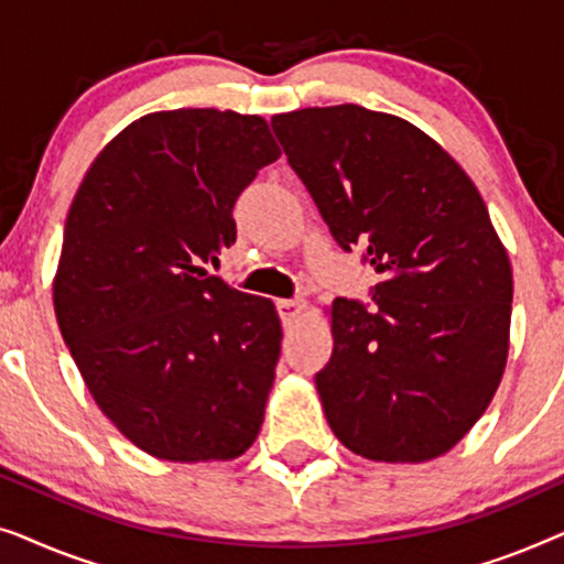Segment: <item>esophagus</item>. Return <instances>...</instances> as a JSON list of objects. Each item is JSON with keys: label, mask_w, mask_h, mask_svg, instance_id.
Returning a JSON list of instances; mask_svg holds the SVG:
<instances>
[{"label": "esophagus", "mask_w": 564, "mask_h": 564, "mask_svg": "<svg viewBox=\"0 0 564 564\" xmlns=\"http://www.w3.org/2000/svg\"><path fill=\"white\" fill-rule=\"evenodd\" d=\"M303 311H305L303 300H276V313H280L284 326H290V323L295 321Z\"/></svg>", "instance_id": "esophagus-1"}]
</instances>
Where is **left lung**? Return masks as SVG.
I'll return each instance as SVG.
<instances>
[{
	"label": "left lung",
	"instance_id": "left-lung-1",
	"mask_svg": "<svg viewBox=\"0 0 564 564\" xmlns=\"http://www.w3.org/2000/svg\"><path fill=\"white\" fill-rule=\"evenodd\" d=\"M272 130L336 243L380 274L375 305H330L334 354L315 375L330 431L375 462L449 452L496 395L511 330V261L480 192L395 115L305 107Z\"/></svg>",
	"mask_w": 564,
	"mask_h": 564
}]
</instances>
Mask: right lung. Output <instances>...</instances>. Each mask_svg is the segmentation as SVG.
<instances>
[{
  "label": "right lung",
  "instance_id": "1",
  "mask_svg": "<svg viewBox=\"0 0 564 564\" xmlns=\"http://www.w3.org/2000/svg\"><path fill=\"white\" fill-rule=\"evenodd\" d=\"M280 153L259 115L151 112L76 189L53 280L61 336L99 411L153 457L226 462L259 434L280 315L203 264L236 243V199Z\"/></svg>",
  "mask_w": 564,
  "mask_h": 564
}]
</instances>
